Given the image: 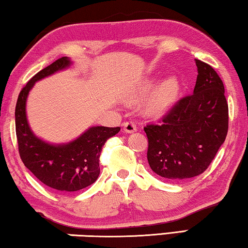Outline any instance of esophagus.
I'll use <instances>...</instances> for the list:
<instances>
[{"instance_id": "1", "label": "esophagus", "mask_w": 248, "mask_h": 248, "mask_svg": "<svg viewBox=\"0 0 248 248\" xmlns=\"http://www.w3.org/2000/svg\"><path fill=\"white\" fill-rule=\"evenodd\" d=\"M123 130L126 133H133L136 131V125L134 124V122H132V121L125 122V123L123 124Z\"/></svg>"}]
</instances>
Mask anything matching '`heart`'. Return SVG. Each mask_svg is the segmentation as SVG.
<instances>
[{"label": "heart", "mask_w": 248, "mask_h": 248, "mask_svg": "<svg viewBox=\"0 0 248 248\" xmlns=\"http://www.w3.org/2000/svg\"><path fill=\"white\" fill-rule=\"evenodd\" d=\"M157 79L155 78H148L143 80L136 91L133 93V98L140 99L144 97L154 88ZM179 93H180V82L175 77H170L163 80L159 86L154 89L150 98L146 103V112L151 115L164 113L173 105L177 100Z\"/></svg>", "instance_id": "obj_1"}]
</instances>
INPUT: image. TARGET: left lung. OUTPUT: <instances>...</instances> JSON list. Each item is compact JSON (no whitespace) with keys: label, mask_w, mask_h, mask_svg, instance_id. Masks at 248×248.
<instances>
[{"label":"left lung","mask_w":248,"mask_h":248,"mask_svg":"<svg viewBox=\"0 0 248 248\" xmlns=\"http://www.w3.org/2000/svg\"><path fill=\"white\" fill-rule=\"evenodd\" d=\"M196 64L193 94L175 103L159 123L144 127L150 168L170 180H186L206 171L228 131L224 84L209 64L198 59Z\"/></svg>","instance_id":"1"}]
</instances>
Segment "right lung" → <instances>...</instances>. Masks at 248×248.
Returning <instances> with one entry per match:
<instances>
[{
	"label": "right lung",
	"instance_id": "right-lung-1",
	"mask_svg": "<svg viewBox=\"0 0 248 248\" xmlns=\"http://www.w3.org/2000/svg\"><path fill=\"white\" fill-rule=\"evenodd\" d=\"M71 64L62 57L34 75L20 92L16 106V132L20 157L42 184L62 192L78 191L91 186L99 175V156L105 142L121 127L92 126L74 141L51 144L31 131L27 120V98L34 84Z\"/></svg>",
	"mask_w": 248,
	"mask_h": 248
}]
</instances>
